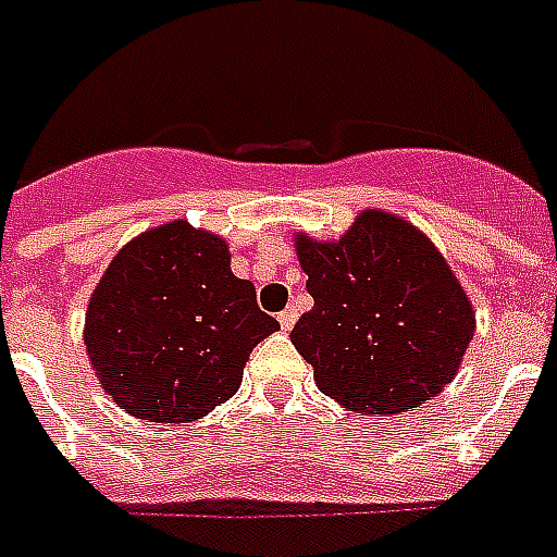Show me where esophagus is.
Returning <instances> with one entry per match:
<instances>
[{
	"instance_id": "34e87169",
	"label": "esophagus",
	"mask_w": 557,
	"mask_h": 557,
	"mask_svg": "<svg viewBox=\"0 0 557 557\" xmlns=\"http://www.w3.org/2000/svg\"><path fill=\"white\" fill-rule=\"evenodd\" d=\"M277 321H280V330L288 332V330H292V326H295L297 312H295V309H292V306H288V309H283V312L277 314Z\"/></svg>"
}]
</instances>
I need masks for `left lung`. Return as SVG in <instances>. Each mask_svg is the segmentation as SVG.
Wrapping results in <instances>:
<instances>
[{
  "label": "left lung",
  "instance_id": "left-lung-1",
  "mask_svg": "<svg viewBox=\"0 0 557 557\" xmlns=\"http://www.w3.org/2000/svg\"><path fill=\"white\" fill-rule=\"evenodd\" d=\"M295 245L314 306L292 344L321 393L356 413H401L450 384L474 309L419 227L364 210L335 243L297 234Z\"/></svg>",
  "mask_w": 557,
  "mask_h": 557
}]
</instances>
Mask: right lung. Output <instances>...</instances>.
Masks as SVG:
<instances>
[{
	"label": "right lung",
	"instance_id": "obj_1",
	"mask_svg": "<svg viewBox=\"0 0 557 557\" xmlns=\"http://www.w3.org/2000/svg\"><path fill=\"white\" fill-rule=\"evenodd\" d=\"M277 330L251 283L234 277L225 239L176 219L109 262L83 341L117 407L178 424L234 396L251 349Z\"/></svg>",
	"mask_w": 557,
	"mask_h": 557
}]
</instances>
